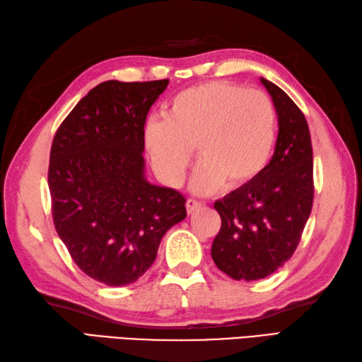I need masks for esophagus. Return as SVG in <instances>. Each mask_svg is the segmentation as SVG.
Listing matches in <instances>:
<instances>
[{
  "label": "esophagus",
  "instance_id": "1",
  "mask_svg": "<svg viewBox=\"0 0 362 362\" xmlns=\"http://www.w3.org/2000/svg\"><path fill=\"white\" fill-rule=\"evenodd\" d=\"M202 206H203V203L198 202V200H194V198H189V200L186 202V208H187L189 214H194L195 211L200 209Z\"/></svg>",
  "mask_w": 362,
  "mask_h": 362
}]
</instances>
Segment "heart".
<instances>
[{
	"mask_svg": "<svg viewBox=\"0 0 362 362\" xmlns=\"http://www.w3.org/2000/svg\"><path fill=\"white\" fill-rule=\"evenodd\" d=\"M276 137V109L267 93L230 81L184 88L168 101L165 117L144 127V146L168 186L186 178L195 146L203 158L192 178L197 194L235 189L267 164Z\"/></svg>",
	"mask_w": 362,
	"mask_h": 362,
	"instance_id": "1",
	"label": "heart"
}]
</instances>
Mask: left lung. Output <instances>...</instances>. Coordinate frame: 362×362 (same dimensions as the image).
Returning <instances> with one entry per match:
<instances>
[{
    "label": "left lung",
    "instance_id": "1",
    "mask_svg": "<svg viewBox=\"0 0 362 362\" xmlns=\"http://www.w3.org/2000/svg\"><path fill=\"white\" fill-rule=\"evenodd\" d=\"M278 114L269 165L245 186L214 203L222 226L211 256L233 279L255 281L289 261L314 202L313 145L303 112L283 88L261 78Z\"/></svg>",
    "mask_w": 362,
    "mask_h": 362
}]
</instances>
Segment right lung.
<instances>
[{
  "label": "right lung",
  "mask_w": 362,
  "mask_h": 362,
  "mask_svg": "<svg viewBox=\"0 0 362 362\" xmlns=\"http://www.w3.org/2000/svg\"><path fill=\"white\" fill-rule=\"evenodd\" d=\"M168 79L106 81L73 107L53 139L48 186L59 238L86 275L137 281L160 239L186 218V198L145 178L144 127Z\"/></svg>",
  "instance_id": "obj_1"
}]
</instances>
